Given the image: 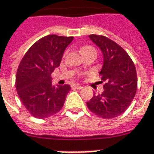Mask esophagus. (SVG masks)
<instances>
[{
    "instance_id": "obj_1",
    "label": "esophagus",
    "mask_w": 154,
    "mask_h": 154,
    "mask_svg": "<svg viewBox=\"0 0 154 154\" xmlns=\"http://www.w3.org/2000/svg\"><path fill=\"white\" fill-rule=\"evenodd\" d=\"M73 88H77V89H81L82 88V87L80 84H73Z\"/></svg>"
}]
</instances>
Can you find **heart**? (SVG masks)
<instances>
[{"label":"heart","mask_w":154,"mask_h":154,"mask_svg":"<svg viewBox=\"0 0 154 154\" xmlns=\"http://www.w3.org/2000/svg\"><path fill=\"white\" fill-rule=\"evenodd\" d=\"M90 49H94V48H92V47L90 46H85L82 48V53L84 52L85 51H88V50H90Z\"/></svg>","instance_id":"1"}]
</instances>
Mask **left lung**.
Wrapping results in <instances>:
<instances>
[{
  "mask_svg": "<svg viewBox=\"0 0 154 154\" xmlns=\"http://www.w3.org/2000/svg\"><path fill=\"white\" fill-rule=\"evenodd\" d=\"M88 37L101 50L103 66L99 72L103 92L87 102L93 113L103 119L121 116L129 107L137 88L136 67L129 55L116 42L102 35Z\"/></svg>",
  "mask_w": 154,
  "mask_h": 154,
  "instance_id": "left-lung-1",
  "label": "left lung"
}]
</instances>
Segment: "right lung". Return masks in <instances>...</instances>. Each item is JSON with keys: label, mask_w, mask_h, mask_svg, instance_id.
<instances>
[{"label": "right lung", "mask_w": 154, "mask_h": 154, "mask_svg": "<svg viewBox=\"0 0 154 154\" xmlns=\"http://www.w3.org/2000/svg\"><path fill=\"white\" fill-rule=\"evenodd\" d=\"M73 37L55 34L38 39L26 52L16 76V89L33 116L45 119L59 112L70 85H52L51 73L60 66L64 51Z\"/></svg>", "instance_id": "1"}]
</instances>
